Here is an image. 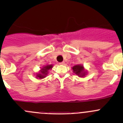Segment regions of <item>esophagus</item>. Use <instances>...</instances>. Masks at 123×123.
I'll use <instances>...</instances> for the list:
<instances>
[{
  "instance_id": "34e87169",
  "label": "esophagus",
  "mask_w": 123,
  "mask_h": 123,
  "mask_svg": "<svg viewBox=\"0 0 123 123\" xmlns=\"http://www.w3.org/2000/svg\"><path fill=\"white\" fill-rule=\"evenodd\" d=\"M64 64H65V62H64V61H63V62H59V65H64Z\"/></svg>"
}]
</instances>
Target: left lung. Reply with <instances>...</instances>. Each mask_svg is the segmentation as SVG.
Wrapping results in <instances>:
<instances>
[{
  "label": "left lung",
  "mask_w": 123,
  "mask_h": 123,
  "mask_svg": "<svg viewBox=\"0 0 123 123\" xmlns=\"http://www.w3.org/2000/svg\"><path fill=\"white\" fill-rule=\"evenodd\" d=\"M73 69L74 73L76 75H79L80 77H84L86 73L84 71L83 67L82 65H77L73 67Z\"/></svg>",
  "instance_id": "1"
}]
</instances>
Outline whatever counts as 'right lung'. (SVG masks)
Masks as SVG:
<instances>
[{
  "label": "right lung",
  "instance_id": "add662e5",
  "mask_svg": "<svg viewBox=\"0 0 123 123\" xmlns=\"http://www.w3.org/2000/svg\"><path fill=\"white\" fill-rule=\"evenodd\" d=\"M52 68V65H46V67H44L41 70L40 73L38 74L37 75V78H39V79H43L44 77H45V75L47 74V72L49 69H51Z\"/></svg>",
  "mask_w": 123,
  "mask_h": 123
}]
</instances>
